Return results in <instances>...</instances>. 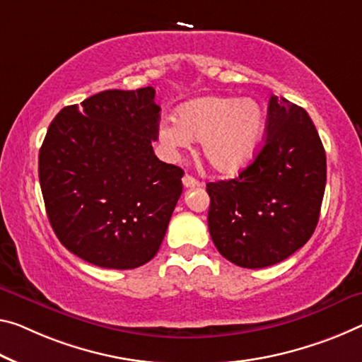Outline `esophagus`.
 I'll return each instance as SVG.
<instances>
[{"label":"esophagus","instance_id":"obj_1","mask_svg":"<svg viewBox=\"0 0 362 362\" xmlns=\"http://www.w3.org/2000/svg\"><path fill=\"white\" fill-rule=\"evenodd\" d=\"M182 185H185V187H200L202 186V182L191 175H185L182 176Z\"/></svg>","mask_w":362,"mask_h":362}]
</instances>
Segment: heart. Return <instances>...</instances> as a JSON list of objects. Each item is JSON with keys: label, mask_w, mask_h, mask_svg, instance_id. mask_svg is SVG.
Listing matches in <instances>:
<instances>
[{"label": "heart", "mask_w": 362, "mask_h": 362, "mask_svg": "<svg viewBox=\"0 0 362 362\" xmlns=\"http://www.w3.org/2000/svg\"><path fill=\"white\" fill-rule=\"evenodd\" d=\"M264 129V111L252 98L204 97L177 110L176 121L158 126V141L168 152L202 142V155L220 173H236L257 148Z\"/></svg>", "instance_id": "obj_1"}]
</instances>
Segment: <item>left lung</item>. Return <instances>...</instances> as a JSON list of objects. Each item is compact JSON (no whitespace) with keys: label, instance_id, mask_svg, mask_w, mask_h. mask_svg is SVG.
<instances>
[{"label":"left lung","instance_id":"obj_1","mask_svg":"<svg viewBox=\"0 0 362 362\" xmlns=\"http://www.w3.org/2000/svg\"><path fill=\"white\" fill-rule=\"evenodd\" d=\"M265 142L236 177L209 182V231L218 252L244 269H264L303 247L325 192V150L308 111L270 97Z\"/></svg>","mask_w":362,"mask_h":362}]
</instances>
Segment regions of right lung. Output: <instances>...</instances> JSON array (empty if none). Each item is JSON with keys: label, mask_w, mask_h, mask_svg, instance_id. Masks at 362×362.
<instances>
[{"label": "right lung", "mask_w": 362, "mask_h": 362, "mask_svg": "<svg viewBox=\"0 0 362 362\" xmlns=\"http://www.w3.org/2000/svg\"><path fill=\"white\" fill-rule=\"evenodd\" d=\"M155 88L105 90L64 107L38 153L49 223L86 262L127 270L162 244L182 192L180 166L160 162Z\"/></svg>", "instance_id": "add662e5"}]
</instances>
